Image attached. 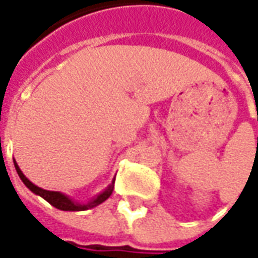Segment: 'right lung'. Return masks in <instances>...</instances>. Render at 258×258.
<instances>
[{"label":"right lung","instance_id":"1","mask_svg":"<svg viewBox=\"0 0 258 258\" xmlns=\"http://www.w3.org/2000/svg\"><path fill=\"white\" fill-rule=\"evenodd\" d=\"M15 163V168H16V171L19 174L20 179L23 181V184L31 190V192H34L36 195H40L42 199H45L48 203H51L53 207H56L59 210H64V211H84L88 210V209H92V207H95V206L101 205L102 202H105V200L112 195L113 192V186H114V181L112 182V185L102 192L101 195H98L95 199L91 200L90 203H87V205H79V203H74L73 200L69 199L68 196H64L63 194H60V192H52V190H45L41 189V188H38L36 185L30 182L29 179L26 178L25 174L20 171L19 166L16 164V162L14 160Z\"/></svg>","mask_w":258,"mask_h":258}]
</instances>
